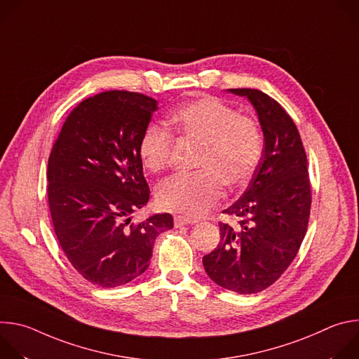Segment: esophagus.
<instances>
[{
    "instance_id": "34e87169",
    "label": "esophagus",
    "mask_w": 359,
    "mask_h": 359,
    "mask_svg": "<svg viewBox=\"0 0 359 359\" xmlns=\"http://www.w3.org/2000/svg\"><path fill=\"white\" fill-rule=\"evenodd\" d=\"M194 223H196L194 219H189V217H183V216H176L175 217V227H182V226L194 224Z\"/></svg>"
}]
</instances>
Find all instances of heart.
Listing matches in <instances>:
<instances>
[{"label": "heart", "instance_id": "heart-1", "mask_svg": "<svg viewBox=\"0 0 359 359\" xmlns=\"http://www.w3.org/2000/svg\"><path fill=\"white\" fill-rule=\"evenodd\" d=\"M176 132L186 140L200 144L193 173H177L163 180L158 189L161 208L194 219L215 208L230 189L245 187L257 172L264 137L259 122L237 114L215 96L194 97L170 118ZM172 133L158 125L144 128L139 140V156L150 172L168 166L172 155Z\"/></svg>", "mask_w": 359, "mask_h": 359}]
</instances>
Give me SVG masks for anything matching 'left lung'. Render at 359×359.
<instances>
[{
  "label": "left lung",
  "mask_w": 359,
  "mask_h": 359,
  "mask_svg": "<svg viewBox=\"0 0 359 359\" xmlns=\"http://www.w3.org/2000/svg\"><path fill=\"white\" fill-rule=\"evenodd\" d=\"M264 135L260 166L243 196L223 213L237 224L219 223L220 243L203 257L208 276L220 287L255 294L274 284L295 259L309 227L311 184L298 129L277 100L267 93L238 88Z\"/></svg>",
  "instance_id": "1"
}]
</instances>
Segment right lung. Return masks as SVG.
Instances as JSON below:
<instances>
[{
  "mask_svg": "<svg viewBox=\"0 0 359 359\" xmlns=\"http://www.w3.org/2000/svg\"><path fill=\"white\" fill-rule=\"evenodd\" d=\"M155 111L158 102L142 93H97L68 115L50 150L46 179L54 231L74 269L99 287L143 274L156 237L173 229L169 213L130 223L150 196L139 140Z\"/></svg>",
  "mask_w": 359,
  "mask_h": 359,
  "instance_id": "add662e5",
  "label": "right lung"
}]
</instances>
